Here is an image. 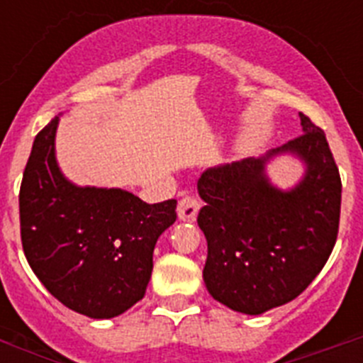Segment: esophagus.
<instances>
[{"instance_id":"obj_1","label":"esophagus","mask_w":363,"mask_h":363,"mask_svg":"<svg viewBox=\"0 0 363 363\" xmlns=\"http://www.w3.org/2000/svg\"><path fill=\"white\" fill-rule=\"evenodd\" d=\"M201 207V201L196 196H184L178 203V216L184 221H194Z\"/></svg>"}]
</instances>
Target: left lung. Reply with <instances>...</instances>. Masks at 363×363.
<instances>
[{
    "label": "left lung",
    "mask_w": 363,
    "mask_h": 363,
    "mask_svg": "<svg viewBox=\"0 0 363 363\" xmlns=\"http://www.w3.org/2000/svg\"><path fill=\"white\" fill-rule=\"evenodd\" d=\"M303 133L265 158L209 169L198 179L205 205L198 225L207 238L203 281L214 300L243 314L284 306L307 289L333 252L342 179L325 133L300 112ZM293 152L308 165L291 191H278L264 162Z\"/></svg>",
    "instance_id": "left-lung-1"
}]
</instances>
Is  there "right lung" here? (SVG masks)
<instances>
[{
  "instance_id": "1",
  "label": "right lung",
  "mask_w": 363,
  "mask_h": 363,
  "mask_svg": "<svg viewBox=\"0 0 363 363\" xmlns=\"http://www.w3.org/2000/svg\"><path fill=\"white\" fill-rule=\"evenodd\" d=\"M56 127L57 116L38 133L23 171V252L63 306L114 318L145 296L154 245L176 221V200L145 203L121 189L72 185L57 169Z\"/></svg>"
}]
</instances>
